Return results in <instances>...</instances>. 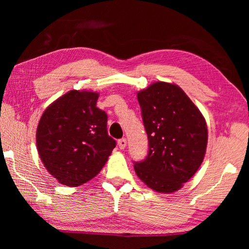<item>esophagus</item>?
I'll use <instances>...</instances> for the list:
<instances>
[{
	"instance_id": "34e87169",
	"label": "esophagus",
	"mask_w": 249,
	"mask_h": 249,
	"mask_svg": "<svg viewBox=\"0 0 249 249\" xmlns=\"http://www.w3.org/2000/svg\"><path fill=\"white\" fill-rule=\"evenodd\" d=\"M126 143H127V141H126V139L125 138H122V139H120L119 141H118V145H119V147L121 150H124L125 147H126Z\"/></svg>"
}]
</instances>
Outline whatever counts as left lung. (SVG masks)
I'll use <instances>...</instances> for the list:
<instances>
[{
    "label": "left lung",
    "instance_id": "left-lung-1",
    "mask_svg": "<svg viewBox=\"0 0 249 249\" xmlns=\"http://www.w3.org/2000/svg\"><path fill=\"white\" fill-rule=\"evenodd\" d=\"M137 97L149 152L144 160L135 162L136 174L155 192H177L203 161L208 144L205 120L177 84L158 81Z\"/></svg>",
    "mask_w": 249,
    "mask_h": 249
}]
</instances>
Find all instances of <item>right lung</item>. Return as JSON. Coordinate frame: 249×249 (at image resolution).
Instances as JSON below:
<instances>
[{"label":"right lung","instance_id":"right-lung-1","mask_svg":"<svg viewBox=\"0 0 249 249\" xmlns=\"http://www.w3.org/2000/svg\"><path fill=\"white\" fill-rule=\"evenodd\" d=\"M98 96L71 89L48 106L37 126L40 160L66 186H80L96 177L115 147L107 131V113L96 107Z\"/></svg>","mask_w":249,"mask_h":249}]
</instances>
